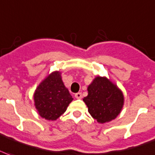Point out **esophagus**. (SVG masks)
Instances as JSON below:
<instances>
[{
    "mask_svg": "<svg viewBox=\"0 0 155 155\" xmlns=\"http://www.w3.org/2000/svg\"><path fill=\"white\" fill-rule=\"evenodd\" d=\"M75 97L77 99H81L82 98V93H77L75 94Z\"/></svg>",
    "mask_w": 155,
    "mask_h": 155,
    "instance_id": "1",
    "label": "esophagus"
}]
</instances>
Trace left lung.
Here are the masks:
<instances>
[{
  "mask_svg": "<svg viewBox=\"0 0 155 155\" xmlns=\"http://www.w3.org/2000/svg\"><path fill=\"white\" fill-rule=\"evenodd\" d=\"M88 96L83 99L93 119L101 124L114 120L124 106V95L107 78L97 76L88 87Z\"/></svg>",
  "mask_w": 155,
  "mask_h": 155,
  "instance_id": "left-lung-1",
  "label": "left lung"
}]
</instances>
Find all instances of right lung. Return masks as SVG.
<instances>
[{
    "instance_id": "right-lung-1",
    "label": "right lung",
    "mask_w": 155,
    "mask_h": 155,
    "mask_svg": "<svg viewBox=\"0 0 155 155\" xmlns=\"http://www.w3.org/2000/svg\"><path fill=\"white\" fill-rule=\"evenodd\" d=\"M72 100L59 71L51 73L46 77L34 93L35 108L39 114L47 120L58 119Z\"/></svg>"
}]
</instances>
